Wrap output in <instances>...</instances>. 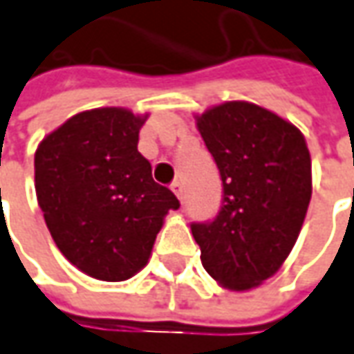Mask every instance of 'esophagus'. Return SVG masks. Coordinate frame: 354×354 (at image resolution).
Segmentation results:
<instances>
[{"label": "esophagus", "mask_w": 354, "mask_h": 354, "mask_svg": "<svg viewBox=\"0 0 354 354\" xmlns=\"http://www.w3.org/2000/svg\"><path fill=\"white\" fill-rule=\"evenodd\" d=\"M170 189L174 192V196H176L180 201L184 199V186H182V182H174V184L170 186Z\"/></svg>", "instance_id": "1"}]
</instances>
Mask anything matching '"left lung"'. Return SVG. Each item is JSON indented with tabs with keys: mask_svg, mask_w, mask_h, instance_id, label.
<instances>
[{
	"mask_svg": "<svg viewBox=\"0 0 354 354\" xmlns=\"http://www.w3.org/2000/svg\"><path fill=\"white\" fill-rule=\"evenodd\" d=\"M217 162L223 205L194 223L201 263L218 285L248 290L288 258L312 197V158L297 126L271 110L232 100L196 116Z\"/></svg>",
	"mask_w": 354,
	"mask_h": 354,
	"instance_id": "left-lung-1",
	"label": "left lung"
}]
</instances>
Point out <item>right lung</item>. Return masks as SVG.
I'll list each match as a JSON object with an SVG mask.
<instances>
[{
  "label": "right lung",
  "instance_id": "obj_1",
  "mask_svg": "<svg viewBox=\"0 0 354 354\" xmlns=\"http://www.w3.org/2000/svg\"><path fill=\"white\" fill-rule=\"evenodd\" d=\"M145 120L127 108L85 110L36 149V199L46 227L88 277H133L147 266L167 213L180 207L137 151Z\"/></svg>",
  "mask_w": 354,
  "mask_h": 354
}]
</instances>
